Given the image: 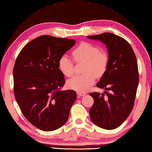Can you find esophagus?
Returning a JSON list of instances; mask_svg holds the SVG:
<instances>
[{"instance_id": "34e87169", "label": "esophagus", "mask_w": 152, "mask_h": 152, "mask_svg": "<svg viewBox=\"0 0 152 152\" xmlns=\"http://www.w3.org/2000/svg\"><path fill=\"white\" fill-rule=\"evenodd\" d=\"M77 94H78L80 96H84L85 95H86V93L84 92H82V91H78L77 92Z\"/></svg>"}]
</instances>
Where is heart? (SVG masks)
<instances>
[{
  "label": "heart",
  "instance_id": "1",
  "mask_svg": "<svg viewBox=\"0 0 152 152\" xmlns=\"http://www.w3.org/2000/svg\"><path fill=\"white\" fill-rule=\"evenodd\" d=\"M75 62H85L83 72L85 74L77 75L67 81L68 87L77 91H86L94 84L96 76L101 77L106 72L109 63V57L100 51L97 45L83 42L72 52ZM58 67L64 75L70 77L74 74L73 61L66 54L61 56L58 61Z\"/></svg>",
  "mask_w": 152,
  "mask_h": 152
}]
</instances>
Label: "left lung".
<instances>
[{
  "mask_svg": "<svg viewBox=\"0 0 152 152\" xmlns=\"http://www.w3.org/2000/svg\"><path fill=\"white\" fill-rule=\"evenodd\" d=\"M87 38L106 44L109 54L107 69L96 85L106 91L89 93L94 101L90 117L100 127L112 130L127 119L134 106L139 82L137 60L129 43L115 34L104 33Z\"/></svg>",
  "mask_w": 152,
  "mask_h": 152,
  "instance_id": "obj_1",
  "label": "left lung"
}]
</instances>
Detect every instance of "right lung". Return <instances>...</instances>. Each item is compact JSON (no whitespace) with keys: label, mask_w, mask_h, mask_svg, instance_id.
I'll return each instance as SVG.
<instances>
[{"label":"right lung","mask_w":152,"mask_h":152,"mask_svg":"<svg viewBox=\"0 0 152 152\" xmlns=\"http://www.w3.org/2000/svg\"><path fill=\"white\" fill-rule=\"evenodd\" d=\"M75 42L73 39L42 35L27 43L15 60V100L27 120L42 131L63 126L76 100L75 91L61 90L66 80L58 67L59 59Z\"/></svg>","instance_id":"1"}]
</instances>
